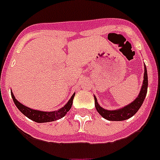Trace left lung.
Masks as SVG:
<instances>
[{"label":"left lung","instance_id":"obj_1","mask_svg":"<svg viewBox=\"0 0 160 160\" xmlns=\"http://www.w3.org/2000/svg\"><path fill=\"white\" fill-rule=\"evenodd\" d=\"M148 91V74H147V69L144 66V75H143V82L142 86L140 93L139 96L137 97V99L131 104H129L127 106L124 107L121 109H117V110H112L109 111L106 109H104L103 108L98 105V101L96 98L94 97L95 101V107L98 112L100 113L102 117H103L105 119L109 120V121H120L127 120L130 117H132L134 114L137 113V111L139 110L142 104H143L144 98L146 97Z\"/></svg>","mask_w":160,"mask_h":160}]
</instances>
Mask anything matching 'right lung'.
Masks as SVG:
<instances>
[{
    "mask_svg": "<svg viewBox=\"0 0 160 160\" xmlns=\"http://www.w3.org/2000/svg\"><path fill=\"white\" fill-rule=\"evenodd\" d=\"M75 93L72 95L71 98L70 99L68 102H67V105L60 109L58 111H54V112H43V111H38V110H34V109H32L28 107H26L24 105H23L22 104H20L18 101L17 100L13 95V93L11 92L12 98V100L15 103L16 106L18 108L19 110L23 114L25 115L28 118L32 120L35 122L37 123H44V122H50V121H56V120L60 119L63 117L64 116L67 114V112H68L70 109L71 106H72L73 103V99H74V97Z\"/></svg>",
    "mask_w": 160,
    "mask_h": 160,
    "instance_id": "right-lung-1",
    "label": "right lung"
}]
</instances>
